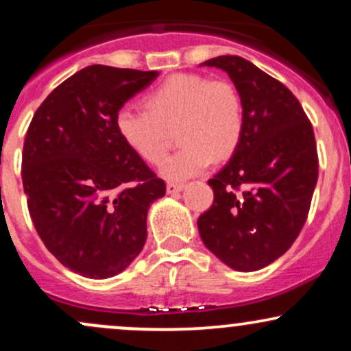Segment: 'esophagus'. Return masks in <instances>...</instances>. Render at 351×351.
Masks as SVG:
<instances>
[{
  "instance_id": "34e87169",
  "label": "esophagus",
  "mask_w": 351,
  "mask_h": 351,
  "mask_svg": "<svg viewBox=\"0 0 351 351\" xmlns=\"http://www.w3.org/2000/svg\"><path fill=\"white\" fill-rule=\"evenodd\" d=\"M183 189H184V184H180V183H168L167 184L168 195H176V193L183 191Z\"/></svg>"
}]
</instances>
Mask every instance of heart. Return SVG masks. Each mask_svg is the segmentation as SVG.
I'll return each instance as SVG.
<instances>
[{
	"mask_svg": "<svg viewBox=\"0 0 351 351\" xmlns=\"http://www.w3.org/2000/svg\"><path fill=\"white\" fill-rule=\"evenodd\" d=\"M147 108L125 106L115 127L140 158L156 165L170 145V130L178 128V152L165 160L160 173L170 181L193 178L215 160H226L244 134V106L239 90L226 79L199 74H175L150 90Z\"/></svg>",
	"mask_w": 351,
	"mask_h": 351,
	"instance_id": "1",
	"label": "heart"
}]
</instances>
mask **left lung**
Instances as JSON below:
<instances>
[{"label": "left lung", "instance_id": "obj_1", "mask_svg": "<svg viewBox=\"0 0 351 351\" xmlns=\"http://www.w3.org/2000/svg\"><path fill=\"white\" fill-rule=\"evenodd\" d=\"M201 66L232 80L244 106V134L231 160L208 181L215 201L198 217L203 243L234 271L265 267L297 239L318 178L315 136L295 95L239 56Z\"/></svg>", "mask_w": 351, "mask_h": 351}]
</instances>
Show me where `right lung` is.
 Returning <instances> with one entry per match:
<instances>
[{
    "label": "right lung",
    "mask_w": 351,
    "mask_h": 351,
    "mask_svg": "<svg viewBox=\"0 0 351 351\" xmlns=\"http://www.w3.org/2000/svg\"><path fill=\"white\" fill-rule=\"evenodd\" d=\"M156 71L84 67L36 110L23 148V186L36 231L79 276L114 277L142 252L147 213L165 181L128 148L117 112Z\"/></svg>",
    "instance_id": "obj_1"
}]
</instances>
